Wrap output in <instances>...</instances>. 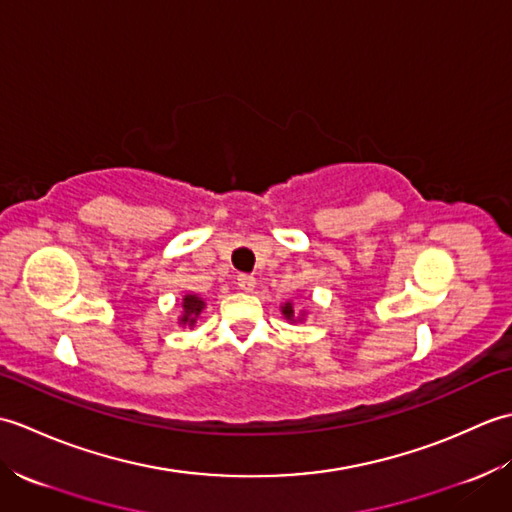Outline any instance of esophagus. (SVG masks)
<instances>
[{"instance_id": "esophagus-1", "label": "esophagus", "mask_w": 512, "mask_h": 512, "mask_svg": "<svg viewBox=\"0 0 512 512\" xmlns=\"http://www.w3.org/2000/svg\"><path fill=\"white\" fill-rule=\"evenodd\" d=\"M237 286H239V290H244V292L255 290V277L253 275H239Z\"/></svg>"}]
</instances>
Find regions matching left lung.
I'll return each mask as SVG.
<instances>
[{
    "instance_id": "8db88e82",
    "label": "left lung",
    "mask_w": 512,
    "mask_h": 512,
    "mask_svg": "<svg viewBox=\"0 0 512 512\" xmlns=\"http://www.w3.org/2000/svg\"><path fill=\"white\" fill-rule=\"evenodd\" d=\"M281 314H284V317H286L288 321H301V319H303V314H297V312H295V306H292L290 301L284 303V306H281Z\"/></svg>"
}]
</instances>
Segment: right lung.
Here are the masks:
<instances>
[{
  "label": "right lung",
  "mask_w": 512,
  "mask_h": 512,
  "mask_svg": "<svg viewBox=\"0 0 512 512\" xmlns=\"http://www.w3.org/2000/svg\"><path fill=\"white\" fill-rule=\"evenodd\" d=\"M204 299L198 297V295H184L182 297V317L178 319L180 325H189V328H193L195 321H198V317L204 310Z\"/></svg>",
  "instance_id": "1"
}]
</instances>
